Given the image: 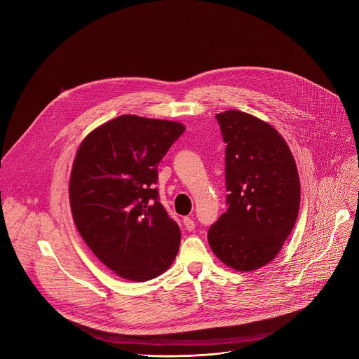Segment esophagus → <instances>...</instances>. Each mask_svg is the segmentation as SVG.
Returning a JSON list of instances; mask_svg holds the SVG:
<instances>
[{"instance_id": "esophagus-1", "label": "esophagus", "mask_w": 359, "mask_h": 359, "mask_svg": "<svg viewBox=\"0 0 359 359\" xmlns=\"http://www.w3.org/2000/svg\"><path fill=\"white\" fill-rule=\"evenodd\" d=\"M183 224H184V229H186L187 231H191V230H194V227H196L194 222H193L190 217H184V219H183Z\"/></svg>"}]
</instances>
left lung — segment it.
<instances>
[{"mask_svg":"<svg viewBox=\"0 0 359 359\" xmlns=\"http://www.w3.org/2000/svg\"><path fill=\"white\" fill-rule=\"evenodd\" d=\"M226 143L227 212L209 229L213 252L237 271L270 263L299 210V177L291 150L269 123L240 111L216 115Z\"/></svg>","mask_w":359,"mask_h":359,"instance_id":"left-lung-1","label":"left lung"}]
</instances>
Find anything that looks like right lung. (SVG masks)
<instances>
[{"label": "right lung", "mask_w": 359, "mask_h": 359, "mask_svg": "<svg viewBox=\"0 0 359 359\" xmlns=\"http://www.w3.org/2000/svg\"><path fill=\"white\" fill-rule=\"evenodd\" d=\"M172 121L122 115L81 143L69 180L72 217L96 257L143 283L176 259L180 229L159 201L158 165L184 132Z\"/></svg>", "instance_id": "obj_1"}]
</instances>
